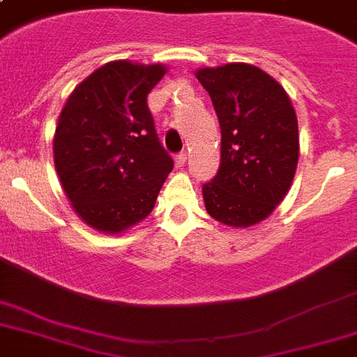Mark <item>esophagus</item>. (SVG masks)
Masks as SVG:
<instances>
[{"mask_svg":"<svg viewBox=\"0 0 357 357\" xmlns=\"http://www.w3.org/2000/svg\"><path fill=\"white\" fill-rule=\"evenodd\" d=\"M174 162H176V167H183L185 162H187V153H185V151H179L178 155L174 157Z\"/></svg>","mask_w":357,"mask_h":357,"instance_id":"1","label":"esophagus"}]
</instances>
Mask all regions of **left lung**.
<instances>
[{
  "label": "left lung",
  "instance_id": "left-lung-1",
  "mask_svg": "<svg viewBox=\"0 0 357 357\" xmlns=\"http://www.w3.org/2000/svg\"><path fill=\"white\" fill-rule=\"evenodd\" d=\"M220 123V167L204 185L207 213L231 228H250L285 198L298 165V120L287 92L257 66L200 68Z\"/></svg>",
  "mask_w": 357,
  "mask_h": 357
}]
</instances>
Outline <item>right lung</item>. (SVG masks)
Returning <instances> with one entry per match:
<instances>
[{
  "label": "right lung",
  "mask_w": 357,
  "mask_h": 357,
  "mask_svg": "<svg viewBox=\"0 0 357 357\" xmlns=\"http://www.w3.org/2000/svg\"><path fill=\"white\" fill-rule=\"evenodd\" d=\"M162 64L111 61L75 86L53 137V159L77 217L102 234L146 218L174 168L146 98Z\"/></svg>",
  "instance_id": "add662e5"
}]
</instances>
